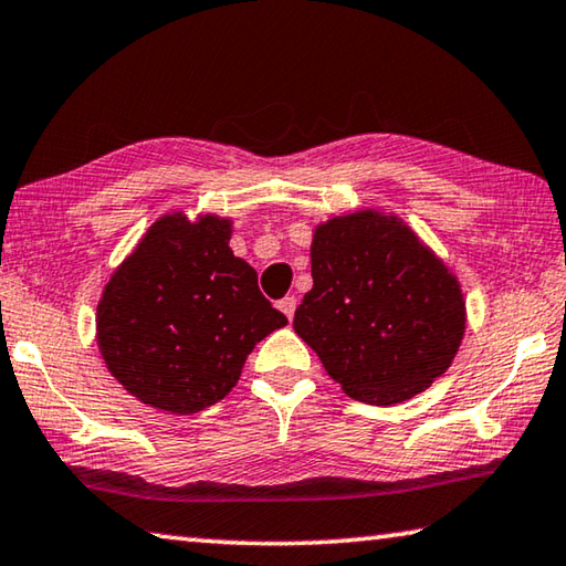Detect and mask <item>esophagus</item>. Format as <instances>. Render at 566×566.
<instances>
[{
	"label": "esophagus",
	"instance_id": "1",
	"mask_svg": "<svg viewBox=\"0 0 566 566\" xmlns=\"http://www.w3.org/2000/svg\"><path fill=\"white\" fill-rule=\"evenodd\" d=\"M276 306H280V310L284 312L286 319H292L294 310H296V300H294V296H284V300H280V304H276Z\"/></svg>",
	"mask_w": 566,
	"mask_h": 566
}]
</instances>
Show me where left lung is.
I'll use <instances>...</instances> for the list:
<instances>
[{
    "instance_id": "obj_1",
    "label": "left lung",
    "mask_w": 566,
    "mask_h": 566,
    "mask_svg": "<svg viewBox=\"0 0 566 566\" xmlns=\"http://www.w3.org/2000/svg\"><path fill=\"white\" fill-rule=\"evenodd\" d=\"M314 286L294 332L367 405H397L442 377L464 337L457 276L397 217L364 209L314 229Z\"/></svg>"
}]
</instances>
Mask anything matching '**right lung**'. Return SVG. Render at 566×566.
<instances>
[{
	"mask_svg": "<svg viewBox=\"0 0 566 566\" xmlns=\"http://www.w3.org/2000/svg\"><path fill=\"white\" fill-rule=\"evenodd\" d=\"M232 222L167 214L104 286L97 342L129 395L171 415L217 405L247 354L286 324L229 249Z\"/></svg>",
	"mask_w": 566,
	"mask_h": 566,
	"instance_id": "right-lung-1",
	"label": "right lung"
}]
</instances>
